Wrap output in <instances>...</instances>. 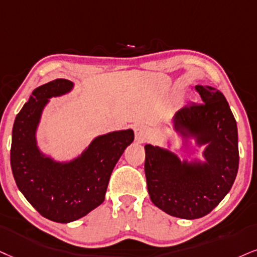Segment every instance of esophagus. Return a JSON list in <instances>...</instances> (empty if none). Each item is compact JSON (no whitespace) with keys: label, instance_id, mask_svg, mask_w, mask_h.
I'll use <instances>...</instances> for the list:
<instances>
[{"label":"esophagus","instance_id":"obj_1","mask_svg":"<svg viewBox=\"0 0 257 257\" xmlns=\"http://www.w3.org/2000/svg\"><path fill=\"white\" fill-rule=\"evenodd\" d=\"M149 135H150V132H149V128L145 125L138 123V125L135 126L136 141L139 142V143H144V142L149 138Z\"/></svg>","mask_w":257,"mask_h":257}]
</instances>
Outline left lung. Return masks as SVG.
<instances>
[{
  "instance_id": "left-lung-1",
  "label": "left lung",
  "mask_w": 257,
  "mask_h": 257,
  "mask_svg": "<svg viewBox=\"0 0 257 257\" xmlns=\"http://www.w3.org/2000/svg\"><path fill=\"white\" fill-rule=\"evenodd\" d=\"M201 103L180 109L174 128L207 145L205 163L181 162L166 149L145 145V176L151 201L170 216L196 219L208 214L230 192L238 170L237 123L223 94L196 85Z\"/></svg>"
}]
</instances>
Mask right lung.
<instances>
[{"mask_svg":"<svg viewBox=\"0 0 257 257\" xmlns=\"http://www.w3.org/2000/svg\"><path fill=\"white\" fill-rule=\"evenodd\" d=\"M72 87L64 78L38 87L13 126L11 166L18 188L41 216L56 223L80 219L102 204L110 174L135 139L132 130L100 136L68 163L41 154L36 141L41 112L50 97L68 93Z\"/></svg>","mask_w":257,"mask_h":257,"instance_id":"1","label":"right lung"}]
</instances>
